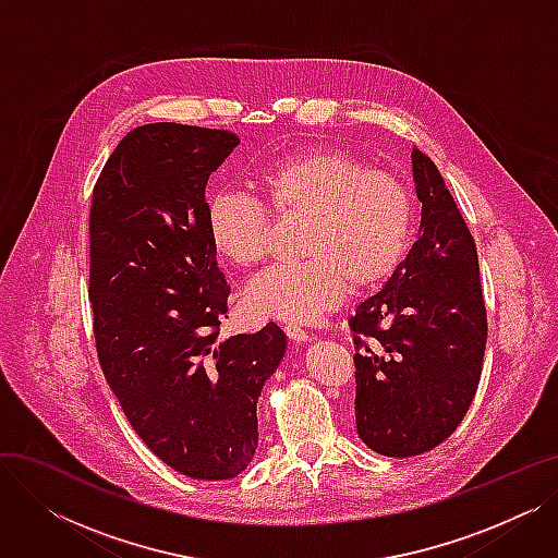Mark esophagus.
<instances>
[{
    "label": "esophagus",
    "instance_id": "1",
    "mask_svg": "<svg viewBox=\"0 0 558 558\" xmlns=\"http://www.w3.org/2000/svg\"><path fill=\"white\" fill-rule=\"evenodd\" d=\"M284 332H287V337H289L291 341H296V343H303V341L310 339V332L303 330L301 326H294V324H287V326H284Z\"/></svg>",
    "mask_w": 558,
    "mask_h": 558
}]
</instances>
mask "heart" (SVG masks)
Listing matches in <instances>:
<instances>
[{
	"label": "heart",
	"mask_w": 558,
	"mask_h": 558,
	"mask_svg": "<svg viewBox=\"0 0 558 558\" xmlns=\"http://www.w3.org/2000/svg\"><path fill=\"white\" fill-rule=\"evenodd\" d=\"M257 185L282 219H305L299 251L305 259L276 264L246 284L251 312L312 324L350 291L383 284L402 262L414 232L412 194L393 173L368 169L339 149H303L264 167ZM208 232L234 267L267 257L271 215L262 201L217 192Z\"/></svg>",
	"instance_id": "obj_1"
}]
</instances>
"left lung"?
<instances>
[{"mask_svg":"<svg viewBox=\"0 0 558 558\" xmlns=\"http://www.w3.org/2000/svg\"><path fill=\"white\" fill-rule=\"evenodd\" d=\"M412 167L423 203L418 240L348 320L357 350V434L371 450L400 459L436 448L457 429L486 350L473 234L436 165L414 149Z\"/></svg>","mask_w":558,"mask_h":558,"instance_id":"obj_1","label":"left lung"}]
</instances>
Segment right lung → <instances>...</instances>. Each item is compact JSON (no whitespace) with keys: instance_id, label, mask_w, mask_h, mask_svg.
Wrapping results in <instances>:
<instances>
[{"instance_id":"add662e5","label":"right lung","mask_w":558,"mask_h":558,"mask_svg":"<svg viewBox=\"0 0 558 558\" xmlns=\"http://www.w3.org/2000/svg\"><path fill=\"white\" fill-rule=\"evenodd\" d=\"M240 137L173 122L133 129L90 208V303L101 371L131 427L192 480L238 477L257 450V398L287 335L219 337L230 287L205 185Z\"/></svg>"}]
</instances>
